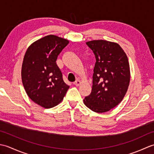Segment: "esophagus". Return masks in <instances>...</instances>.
Listing matches in <instances>:
<instances>
[{"instance_id":"obj_1","label":"esophagus","mask_w":154,"mask_h":154,"mask_svg":"<svg viewBox=\"0 0 154 154\" xmlns=\"http://www.w3.org/2000/svg\"><path fill=\"white\" fill-rule=\"evenodd\" d=\"M80 84H81V82H80V81L79 80H76L75 81V82L73 83V85H76V86H79L80 85Z\"/></svg>"}]
</instances>
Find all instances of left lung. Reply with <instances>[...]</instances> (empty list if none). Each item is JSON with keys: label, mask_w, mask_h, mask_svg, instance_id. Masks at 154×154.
Here are the masks:
<instances>
[{"label": "left lung", "mask_w": 154, "mask_h": 154, "mask_svg": "<svg viewBox=\"0 0 154 154\" xmlns=\"http://www.w3.org/2000/svg\"><path fill=\"white\" fill-rule=\"evenodd\" d=\"M95 55L92 91L83 100L91 110L98 113L117 106L127 92L130 83V65L120 45L106 40L86 42Z\"/></svg>", "instance_id": "obj_1"}]
</instances>
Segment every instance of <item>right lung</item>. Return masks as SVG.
Listing matches in <instances>:
<instances>
[{
  "label": "right lung",
  "mask_w": 154,
  "mask_h": 154,
  "mask_svg": "<svg viewBox=\"0 0 154 154\" xmlns=\"http://www.w3.org/2000/svg\"><path fill=\"white\" fill-rule=\"evenodd\" d=\"M69 41L49 35L29 46L22 66V81L30 99L45 109L57 105L69 86L56 63L57 56Z\"/></svg>",
  "instance_id": "1"
}]
</instances>
